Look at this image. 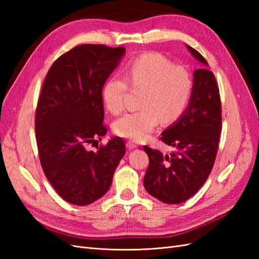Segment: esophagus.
Here are the masks:
<instances>
[{
  "label": "esophagus",
  "mask_w": 259,
  "mask_h": 259,
  "mask_svg": "<svg viewBox=\"0 0 259 259\" xmlns=\"http://www.w3.org/2000/svg\"><path fill=\"white\" fill-rule=\"evenodd\" d=\"M126 147H127V149H130V150H131V149H135V148H137V147H138V145H137L136 143H134V142H131V140H130V142H127V143H126Z\"/></svg>",
  "instance_id": "1"
}]
</instances>
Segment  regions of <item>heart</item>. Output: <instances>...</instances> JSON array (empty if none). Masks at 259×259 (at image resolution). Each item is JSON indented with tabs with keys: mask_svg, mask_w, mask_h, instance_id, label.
Instances as JSON below:
<instances>
[{
	"mask_svg": "<svg viewBox=\"0 0 259 259\" xmlns=\"http://www.w3.org/2000/svg\"><path fill=\"white\" fill-rule=\"evenodd\" d=\"M128 80L134 90H143L142 110L124 114L113 123L116 135L132 140H145L160 120L170 123L186 109L192 92L188 70L156 53H147L132 60L126 67V79L114 75L103 89V100L108 111L119 114L124 109Z\"/></svg>",
	"mask_w": 259,
	"mask_h": 259,
	"instance_id": "b5f03b06",
	"label": "heart"
}]
</instances>
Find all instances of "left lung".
<instances>
[{"instance_id":"left-lung-1","label":"left lung","mask_w":259,"mask_h":259,"mask_svg":"<svg viewBox=\"0 0 259 259\" xmlns=\"http://www.w3.org/2000/svg\"><path fill=\"white\" fill-rule=\"evenodd\" d=\"M203 65L194 70L189 104L179 119L162 133L161 140L175 151L170 155L147 146L149 166L145 189L166 204L190 199L206 182L216 159L222 132V103L214 73L202 55L187 45Z\"/></svg>"}]
</instances>
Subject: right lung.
<instances>
[{
    "label": "right lung",
    "mask_w": 259,
    "mask_h": 259,
    "mask_svg": "<svg viewBox=\"0 0 259 259\" xmlns=\"http://www.w3.org/2000/svg\"><path fill=\"white\" fill-rule=\"evenodd\" d=\"M125 55L124 48L77 45L54 62L35 112L38 156L45 176L65 201L89 205L107 193L125 154L121 137L94 152L107 134L103 88Z\"/></svg>",
    "instance_id": "1"
}]
</instances>
